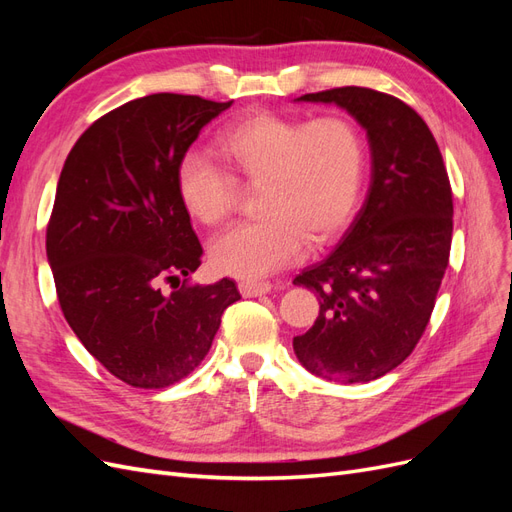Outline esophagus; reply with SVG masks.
Here are the masks:
<instances>
[{
	"label": "esophagus",
	"mask_w": 512,
	"mask_h": 512,
	"mask_svg": "<svg viewBox=\"0 0 512 512\" xmlns=\"http://www.w3.org/2000/svg\"><path fill=\"white\" fill-rule=\"evenodd\" d=\"M271 284L269 282H254V280H243L239 282V292L243 297H262V294L271 292Z\"/></svg>",
	"instance_id": "1"
}]
</instances>
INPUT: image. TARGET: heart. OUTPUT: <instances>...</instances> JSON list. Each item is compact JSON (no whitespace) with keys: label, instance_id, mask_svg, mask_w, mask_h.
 Segmentation results:
<instances>
[{"label":"heart","instance_id":"heart-1","mask_svg":"<svg viewBox=\"0 0 512 512\" xmlns=\"http://www.w3.org/2000/svg\"><path fill=\"white\" fill-rule=\"evenodd\" d=\"M211 153H183L175 170L179 203L203 226L224 222L235 205L237 181L256 183L260 218L237 224L209 245L215 271L243 280L297 262L307 237L314 243L342 230L356 207L365 145L348 117L312 121L252 113L213 138Z\"/></svg>","mask_w":512,"mask_h":512}]
</instances>
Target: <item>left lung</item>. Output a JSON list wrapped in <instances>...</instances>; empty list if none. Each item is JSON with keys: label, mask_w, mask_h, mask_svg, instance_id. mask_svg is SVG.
Wrapping results in <instances>:
<instances>
[{"label": "left lung", "mask_w": 512, "mask_h": 512, "mask_svg": "<svg viewBox=\"0 0 512 512\" xmlns=\"http://www.w3.org/2000/svg\"><path fill=\"white\" fill-rule=\"evenodd\" d=\"M327 102L367 130L371 183L335 250L292 284L316 290L314 327L292 339L301 365L333 382H369L404 363L429 324L453 239V192L423 117L395 96L335 87Z\"/></svg>", "instance_id": "obj_1"}]
</instances>
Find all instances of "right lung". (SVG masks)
<instances>
[{"label": "right lung", "mask_w": 512, "mask_h": 512, "mask_svg": "<svg viewBox=\"0 0 512 512\" xmlns=\"http://www.w3.org/2000/svg\"><path fill=\"white\" fill-rule=\"evenodd\" d=\"M230 104L181 94L126 102L91 123L61 168L46 226L59 307L87 352L134 389L190 376L241 299L228 277L188 284L203 247L175 190L177 162Z\"/></svg>", "instance_id": "right-lung-1"}]
</instances>
